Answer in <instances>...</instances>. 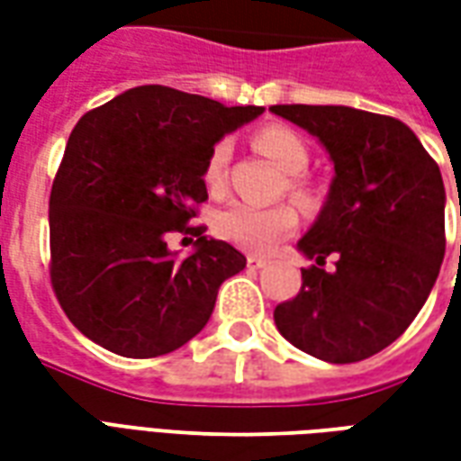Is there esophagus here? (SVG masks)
I'll return each mask as SVG.
<instances>
[{
    "instance_id": "1",
    "label": "esophagus",
    "mask_w": 461,
    "mask_h": 461,
    "mask_svg": "<svg viewBox=\"0 0 461 461\" xmlns=\"http://www.w3.org/2000/svg\"><path fill=\"white\" fill-rule=\"evenodd\" d=\"M247 267H249V269H261V267H267V257L249 254V257H247Z\"/></svg>"
}]
</instances>
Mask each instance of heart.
Segmentation results:
<instances>
[{"label": "heart", "mask_w": 461, "mask_h": 461, "mask_svg": "<svg viewBox=\"0 0 461 461\" xmlns=\"http://www.w3.org/2000/svg\"><path fill=\"white\" fill-rule=\"evenodd\" d=\"M254 145L286 172V192L291 194V200L299 202L306 210L319 204L321 187L309 175H303V170L309 167L311 152L299 132L286 125H267L254 135ZM227 160H230V142H214L204 165V185L212 194H221L227 187ZM296 227H299V212L289 202H281L274 207H251L237 202L214 214L217 237L244 251H269L281 240L291 237Z\"/></svg>", "instance_id": "heart-1"}]
</instances>
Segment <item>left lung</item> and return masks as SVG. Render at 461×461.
<instances>
[{
	"label": "left lung",
	"mask_w": 461,
	"mask_h": 461,
	"mask_svg": "<svg viewBox=\"0 0 461 461\" xmlns=\"http://www.w3.org/2000/svg\"><path fill=\"white\" fill-rule=\"evenodd\" d=\"M316 135L336 177L299 241L313 259L301 291L274 309L291 346L329 363H357L397 340L445 259V185L405 122L348 105H271ZM337 257V269L325 259Z\"/></svg>",
	"instance_id": "1"
}]
</instances>
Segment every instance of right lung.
<instances>
[{"label":"right lung","instance_id":"add662e5","mask_svg":"<svg viewBox=\"0 0 461 461\" xmlns=\"http://www.w3.org/2000/svg\"><path fill=\"white\" fill-rule=\"evenodd\" d=\"M261 113L138 86L76 122L49 197V276L86 339L118 356L158 357L207 326L221 281L247 259L187 221L207 200L214 142ZM172 230L198 237L192 255L167 249Z\"/></svg>","mask_w":461,"mask_h":461}]
</instances>
